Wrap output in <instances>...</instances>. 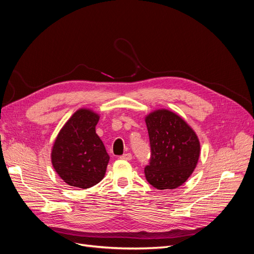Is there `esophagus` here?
<instances>
[{"label": "esophagus", "mask_w": 254, "mask_h": 254, "mask_svg": "<svg viewBox=\"0 0 254 254\" xmlns=\"http://www.w3.org/2000/svg\"><path fill=\"white\" fill-rule=\"evenodd\" d=\"M122 160H127V161H130L132 159V155L130 152H126V153H124V155L123 156H121L120 157Z\"/></svg>", "instance_id": "esophagus-1"}]
</instances>
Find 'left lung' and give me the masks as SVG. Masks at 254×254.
<instances>
[{
  "mask_svg": "<svg viewBox=\"0 0 254 254\" xmlns=\"http://www.w3.org/2000/svg\"><path fill=\"white\" fill-rule=\"evenodd\" d=\"M145 122L150 143L149 163L144 168L146 179L158 190L180 187L194 172L200 155L196 133L168 110L152 112Z\"/></svg>",
  "mask_w": 254,
  "mask_h": 254,
  "instance_id": "1",
  "label": "left lung"
}]
</instances>
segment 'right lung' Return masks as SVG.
<instances>
[{
	"mask_svg": "<svg viewBox=\"0 0 254 254\" xmlns=\"http://www.w3.org/2000/svg\"><path fill=\"white\" fill-rule=\"evenodd\" d=\"M98 120L91 110L76 111L54 143L53 166L68 186L88 189L104 178L110 158L95 132Z\"/></svg>",
	"mask_w": 254,
	"mask_h": 254,
	"instance_id": "add662e5",
	"label": "right lung"
}]
</instances>
